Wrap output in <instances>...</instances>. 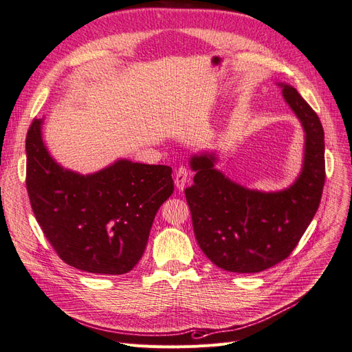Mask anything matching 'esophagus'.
Listing matches in <instances>:
<instances>
[{
    "mask_svg": "<svg viewBox=\"0 0 352 352\" xmlns=\"http://www.w3.org/2000/svg\"><path fill=\"white\" fill-rule=\"evenodd\" d=\"M189 176H190V173H189V170L186 168V167H179L177 170H176V175H175V185H176V188L179 189V190H182L184 188H185V185H186V182L189 180Z\"/></svg>",
    "mask_w": 352,
    "mask_h": 352,
    "instance_id": "obj_1",
    "label": "esophagus"
}]
</instances>
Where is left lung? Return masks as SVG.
Wrapping results in <instances>:
<instances>
[{
    "label": "left lung",
    "instance_id": "obj_1",
    "mask_svg": "<svg viewBox=\"0 0 352 352\" xmlns=\"http://www.w3.org/2000/svg\"><path fill=\"white\" fill-rule=\"evenodd\" d=\"M278 85L305 133L302 168L289 188L276 192L245 188L214 167V153L189 160L195 176L185 195L197 242L217 267L228 272L258 273L289 257L322 199L323 126L294 87Z\"/></svg>",
    "mask_w": 352,
    "mask_h": 352
}]
</instances>
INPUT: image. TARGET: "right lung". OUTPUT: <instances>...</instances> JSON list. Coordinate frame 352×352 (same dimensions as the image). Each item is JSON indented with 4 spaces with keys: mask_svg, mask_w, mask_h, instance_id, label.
I'll return each instance as SVG.
<instances>
[{
    "mask_svg": "<svg viewBox=\"0 0 352 352\" xmlns=\"http://www.w3.org/2000/svg\"><path fill=\"white\" fill-rule=\"evenodd\" d=\"M44 119L26 136L32 210L58 257L97 274L131 272L145 251L154 217L173 194L172 167L117 160L92 175L61 167L42 140Z\"/></svg>",
    "mask_w": 352,
    "mask_h": 352,
    "instance_id": "right-lung-1",
    "label": "right lung"
}]
</instances>
